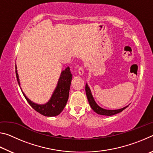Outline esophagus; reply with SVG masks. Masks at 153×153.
Here are the masks:
<instances>
[{"label": "esophagus", "mask_w": 153, "mask_h": 153, "mask_svg": "<svg viewBox=\"0 0 153 153\" xmlns=\"http://www.w3.org/2000/svg\"><path fill=\"white\" fill-rule=\"evenodd\" d=\"M84 66H79L78 67V73L80 76H82V75L84 74Z\"/></svg>", "instance_id": "1"}]
</instances>
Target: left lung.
<instances>
[{
    "instance_id": "8db88e82",
    "label": "left lung",
    "mask_w": 153,
    "mask_h": 153,
    "mask_svg": "<svg viewBox=\"0 0 153 153\" xmlns=\"http://www.w3.org/2000/svg\"><path fill=\"white\" fill-rule=\"evenodd\" d=\"M86 96L88 98V100L90 106L92 108V110L94 111L99 115H107V116H111L113 115H115V114L119 113L121 112V111H123L125 108H126L128 106H126V107L121 108L120 109H116V110H107V109H105V108H102L100 107H99L97 102H95V100L94 99V98L92 97V94L91 93V91H90V88L88 87V85L87 84H86Z\"/></svg>"
}]
</instances>
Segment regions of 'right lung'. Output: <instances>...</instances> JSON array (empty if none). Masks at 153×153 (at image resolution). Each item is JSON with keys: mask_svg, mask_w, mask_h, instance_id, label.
<instances>
[{"mask_svg": "<svg viewBox=\"0 0 153 153\" xmlns=\"http://www.w3.org/2000/svg\"><path fill=\"white\" fill-rule=\"evenodd\" d=\"M15 73H16L17 82L20 86L16 65H15ZM71 79L72 74H71L70 68L67 67L65 70L62 71L57 85H56V88L52 95L51 99L48 102L44 105L36 104L31 101L22 90V92L27 102L36 111L40 113L41 115L46 116V117H54V116L59 115L63 110L64 107H65L69 98Z\"/></svg>", "mask_w": 153, "mask_h": 153, "instance_id": "1", "label": "right lung"}]
</instances>
